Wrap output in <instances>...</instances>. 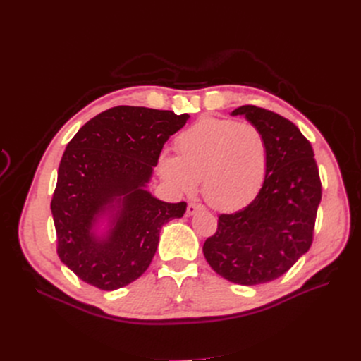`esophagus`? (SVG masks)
I'll use <instances>...</instances> for the list:
<instances>
[{"mask_svg":"<svg viewBox=\"0 0 361 361\" xmlns=\"http://www.w3.org/2000/svg\"><path fill=\"white\" fill-rule=\"evenodd\" d=\"M202 209H203V206L199 204V203H188V206H187V215L192 216V215H195L196 212H199Z\"/></svg>","mask_w":361,"mask_h":361,"instance_id":"obj_1","label":"esophagus"}]
</instances>
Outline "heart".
<instances>
[{
	"label": "heart",
	"mask_w": 361,
	"mask_h": 361,
	"mask_svg": "<svg viewBox=\"0 0 361 361\" xmlns=\"http://www.w3.org/2000/svg\"><path fill=\"white\" fill-rule=\"evenodd\" d=\"M178 155L164 152L158 169L176 192L193 195L199 181L204 200L218 211L249 204L267 174L268 145L252 123L203 117L176 142Z\"/></svg>",
	"instance_id": "heart-1"
}]
</instances>
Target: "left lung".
Returning <instances> with one entry per match:
<instances>
[{
    "label": "left lung",
    "instance_id": "obj_1",
    "mask_svg": "<svg viewBox=\"0 0 361 361\" xmlns=\"http://www.w3.org/2000/svg\"><path fill=\"white\" fill-rule=\"evenodd\" d=\"M231 116L262 130L267 174L250 204L219 216L203 255L222 278L257 286L286 274L310 249L322 185L312 145L295 124L255 105H243Z\"/></svg>",
    "mask_w": 361,
    "mask_h": 361
}]
</instances>
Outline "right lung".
I'll return each mask as SVG.
<instances>
[{"instance_id":"right-lung-1","label":"right lung","mask_w":361,"mask_h":361,"mask_svg":"<svg viewBox=\"0 0 361 361\" xmlns=\"http://www.w3.org/2000/svg\"><path fill=\"white\" fill-rule=\"evenodd\" d=\"M188 114L116 106L89 120L59 166L51 212L59 256L82 281L114 291L136 281L155 256L162 226L187 203L147 187L166 140Z\"/></svg>"}]
</instances>
